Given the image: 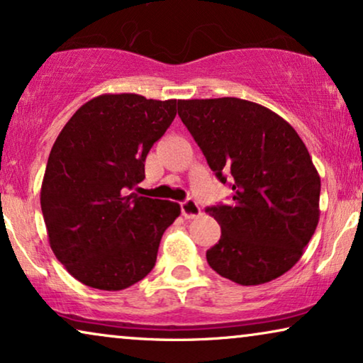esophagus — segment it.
Listing matches in <instances>:
<instances>
[{
  "label": "esophagus",
  "instance_id": "esophagus-1",
  "mask_svg": "<svg viewBox=\"0 0 363 363\" xmlns=\"http://www.w3.org/2000/svg\"><path fill=\"white\" fill-rule=\"evenodd\" d=\"M182 215L186 218V220H193V218L201 215V208L198 206L196 201L193 200H186L182 203Z\"/></svg>",
  "mask_w": 363,
  "mask_h": 363
}]
</instances>
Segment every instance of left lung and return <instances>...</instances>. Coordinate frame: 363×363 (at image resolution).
I'll return each instance as SVG.
<instances>
[{"label": "left lung", "instance_id": "1", "mask_svg": "<svg viewBox=\"0 0 363 363\" xmlns=\"http://www.w3.org/2000/svg\"><path fill=\"white\" fill-rule=\"evenodd\" d=\"M178 116L220 182L233 180L230 205L206 208L221 226L208 264L241 286L282 276L320 216V177L304 142L276 112L236 97L178 101Z\"/></svg>", "mask_w": 363, "mask_h": 363}]
</instances>
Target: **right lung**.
I'll list each match as a JSON object with an SVG mask.
<instances>
[{"label":"right lung","mask_w":363,"mask_h":363,"mask_svg":"<svg viewBox=\"0 0 363 363\" xmlns=\"http://www.w3.org/2000/svg\"><path fill=\"white\" fill-rule=\"evenodd\" d=\"M177 107V99L102 94L77 108L54 142L41 210L52 252L82 284L122 291L155 266L180 205L132 190L145 178L147 153Z\"/></svg>","instance_id":"1"}]
</instances>
